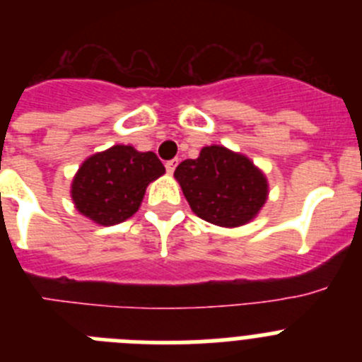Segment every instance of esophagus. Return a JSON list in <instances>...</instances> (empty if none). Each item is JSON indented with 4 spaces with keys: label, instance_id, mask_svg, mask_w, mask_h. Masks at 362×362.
I'll return each mask as SVG.
<instances>
[{
    "label": "esophagus",
    "instance_id": "obj_1",
    "mask_svg": "<svg viewBox=\"0 0 362 362\" xmlns=\"http://www.w3.org/2000/svg\"><path fill=\"white\" fill-rule=\"evenodd\" d=\"M177 163H179V159H170V161H166V163H165L166 172H168V174H174V170H175V166H177Z\"/></svg>",
    "mask_w": 362,
    "mask_h": 362
}]
</instances>
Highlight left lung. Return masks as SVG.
Listing matches in <instances>:
<instances>
[{
	"label": "left lung",
	"instance_id": "1",
	"mask_svg": "<svg viewBox=\"0 0 362 362\" xmlns=\"http://www.w3.org/2000/svg\"><path fill=\"white\" fill-rule=\"evenodd\" d=\"M174 175L190 209L201 219L219 226L248 223L268 196L261 170L250 159L225 146H204L199 158L181 163Z\"/></svg>",
	"mask_w": 362,
	"mask_h": 362
}]
</instances>
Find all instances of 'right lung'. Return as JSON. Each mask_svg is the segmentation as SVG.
Masks as SVG:
<instances>
[{"label": "right lung", "instance_id": "add662e5", "mask_svg": "<svg viewBox=\"0 0 362 362\" xmlns=\"http://www.w3.org/2000/svg\"><path fill=\"white\" fill-rule=\"evenodd\" d=\"M165 174L153 152L116 145L86 159L74 177L72 199L99 225H117L137 212L150 181Z\"/></svg>", "mask_w": 362, "mask_h": 362}]
</instances>
